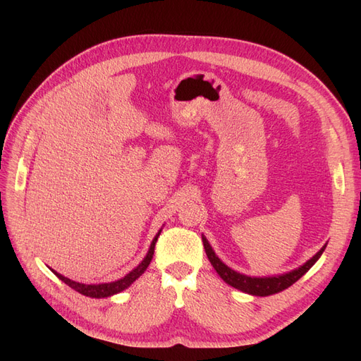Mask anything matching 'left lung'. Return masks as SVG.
Here are the masks:
<instances>
[{
	"label": "left lung",
	"instance_id": "obj_1",
	"mask_svg": "<svg viewBox=\"0 0 361 361\" xmlns=\"http://www.w3.org/2000/svg\"><path fill=\"white\" fill-rule=\"evenodd\" d=\"M202 241H203V247L206 251V256L209 259L211 265L214 267V269L218 272L227 285H231L232 288L245 292L248 295H255V297H268V295H274L279 293L281 290L288 289L289 286H292L295 281L300 280L305 272H307L318 260L324 250L326 247V244L316 253L313 257H310L305 264H302L301 267L295 268L289 272H285V274H279V276H268V277H251V276H245L238 272L235 269H232L231 267H227L224 262L215 255L214 248L211 247L209 241H207L206 236L202 235Z\"/></svg>",
	"mask_w": 361,
	"mask_h": 361
}]
</instances>
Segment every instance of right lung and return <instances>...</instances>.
Returning <instances> with one entry per match:
<instances>
[{"label":"right lung","instance_id":"right-lung-1","mask_svg":"<svg viewBox=\"0 0 361 361\" xmlns=\"http://www.w3.org/2000/svg\"><path fill=\"white\" fill-rule=\"evenodd\" d=\"M162 231V227L158 231V233L155 235V238L152 239L150 243V247H149V251L147 255L145 256V259L140 262V264L133 269L129 271L126 276H123L122 279L118 280H114V281H108V283H96V285H85V283H80V281H75V280H71L68 277H64L61 274H59L57 271L51 269L54 274H56L61 281L66 283V285L72 289H75L76 292H80L82 295H85V297H90V298H106V297H111V295H116L118 292H122L125 289H128L133 283L143 274V272L147 269L149 264L152 257H154V251H155V244L158 241V236Z\"/></svg>","mask_w":361,"mask_h":361}]
</instances>
